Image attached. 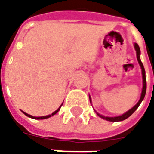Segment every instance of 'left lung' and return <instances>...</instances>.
Segmentation results:
<instances>
[{
	"label": "left lung",
	"instance_id": "obj_1",
	"mask_svg": "<svg viewBox=\"0 0 154 154\" xmlns=\"http://www.w3.org/2000/svg\"><path fill=\"white\" fill-rule=\"evenodd\" d=\"M134 48H135V50H136V54H137V59L139 61V63L140 65V67L142 68V74H143V90H142V93H141V97H140V100H139V102L136 104L133 107L132 109H130L129 111H127L125 114H124L122 116H117V117H106V116H103L100 115V114L97 113L98 116L101 117V118H103V119H106L108 121H111V122H116V121H121V120H124V119H127L128 117L131 116L136 110H137V108L139 106V105L140 103L142 102V100H143V98L145 97V93H146V88H147V83H146V77H145V70H144V67H143V65L142 62L140 60V57H139V55H140V48H139V45L138 44H134ZM90 98V97H89ZM90 101H91V98H90Z\"/></svg>",
	"mask_w": 154,
	"mask_h": 154
}]
</instances>
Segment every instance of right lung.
<instances>
[{
  "label": "right lung",
  "instance_id": "obj_1",
  "mask_svg": "<svg viewBox=\"0 0 154 154\" xmlns=\"http://www.w3.org/2000/svg\"><path fill=\"white\" fill-rule=\"evenodd\" d=\"M62 105H63V104H62ZM62 105H61V106H62ZM61 106L59 107V108H58V109H57V110H56V111H54V113H52V115H48V116H41V117H35V116H30V115H28V114L25 113V112H23V113L25 114V116H29V117H30V118H32V119H47V118H49V117H51V116H54V115H55V114L57 113V112H58V110H60Z\"/></svg>",
  "mask_w": 154,
  "mask_h": 154
}]
</instances>
